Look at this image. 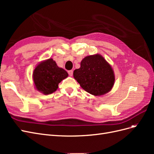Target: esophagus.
Listing matches in <instances>:
<instances>
[{"mask_svg": "<svg viewBox=\"0 0 154 154\" xmlns=\"http://www.w3.org/2000/svg\"><path fill=\"white\" fill-rule=\"evenodd\" d=\"M68 74H69V75L70 76H72V74H73V71H72V70H71V71H68Z\"/></svg>", "mask_w": 154, "mask_h": 154, "instance_id": "esophagus-1", "label": "esophagus"}]
</instances>
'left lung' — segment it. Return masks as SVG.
Masks as SVG:
<instances>
[{"label": "left lung", "mask_w": 154, "mask_h": 154, "mask_svg": "<svg viewBox=\"0 0 154 154\" xmlns=\"http://www.w3.org/2000/svg\"><path fill=\"white\" fill-rule=\"evenodd\" d=\"M73 76L82 88L94 96L103 95L110 91L115 80L111 66L97 54L83 58L80 67L74 71Z\"/></svg>", "instance_id": "left-lung-1"}]
</instances>
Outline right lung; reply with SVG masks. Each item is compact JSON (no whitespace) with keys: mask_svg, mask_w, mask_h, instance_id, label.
Wrapping results in <instances>:
<instances>
[{"mask_svg":"<svg viewBox=\"0 0 154 154\" xmlns=\"http://www.w3.org/2000/svg\"><path fill=\"white\" fill-rule=\"evenodd\" d=\"M67 76V71L58 67L51 58L39 63L32 74L36 89L44 94L55 92L58 88L59 83Z\"/></svg>","mask_w":154,"mask_h":154,"instance_id":"add662e5","label":"right lung"}]
</instances>
